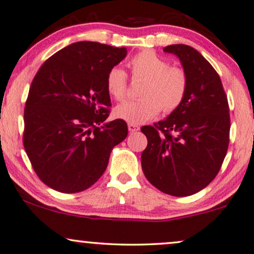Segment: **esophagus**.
<instances>
[{"label": "esophagus", "instance_id": "esophagus-1", "mask_svg": "<svg viewBox=\"0 0 254 254\" xmlns=\"http://www.w3.org/2000/svg\"><path fill=\"white\" fill-rule=\"evenodd\" d=\"M128 130L130 132H135V131H138L139 130V127L137 126L135 124H128Z\"/></svg>", "mask_w": 254, "mask_h": 254}]
</instances>
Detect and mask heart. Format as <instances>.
I'll return each instance as SVG.
<instances>
[{
	"mask_svg": "<svg viewBox=\"0 0 254 254\" xmlns=\"http://www.w3.org/2000/svg\"><path fill=\"white\" fill-rule=\"evenodd\" d=\"M131 76L142 78V99L125 101L115 108L117 118L129 124H142L156 117L161 110L170 114L182 105L188 92L189 80L186 70L152 51L140 52L129 62ZM106 88L110 97L122 101L127 92L126 73L119 67H112L106 78Z\"/></svg>",
	"mask_w": 254,
	"mask_h": 254,
	"instance_id": "1",
	"label": "heart"
}]
</instances>
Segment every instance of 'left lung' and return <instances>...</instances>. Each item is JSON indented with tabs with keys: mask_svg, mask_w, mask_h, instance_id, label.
Returning a JSON list of instances; mask_svg holds the SVG:
<instances>
[{
	"mask_svg": "<svg viewBox=\"0 0 254 254\" xmlns=\"http://www.w3.org/2000/svg\"><path fill=\"white\" fill-rule=\"evenodd\" d=\"M163 51L180 60L188 92L165 120L140 128L147 137L142 169L162 192L186 197L206 188L221 170L230 143V108L221 77L200 53L182 44Z\"/></svg>",
	"mask_w": 254,
	"mask_h": 254,
	"instance_id": "8db88e82",
	"label": "left lung"
}]
</instances>
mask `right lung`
I'll return each mask as SVG.
<instances>
[{
    "label": "right lung",
    "instance_id": "right-lung-1",
    "mask_svg": "<svg viewBox=\"0 0 254 254\" xmlns=\"http://www.w3.org/2000/svg\"><path fill=\"white\" fill-rule=\"evenodd\" d=\"M127 55L94 41H78L54 54L33 77L24 108L23 146L37 176L49 188L75 193L106 171L116 145L128 135L123 119L109 117V70Z\"/></svg>",
    "mask_w": 254,
    "mask_h": 254
}]
</instances>
